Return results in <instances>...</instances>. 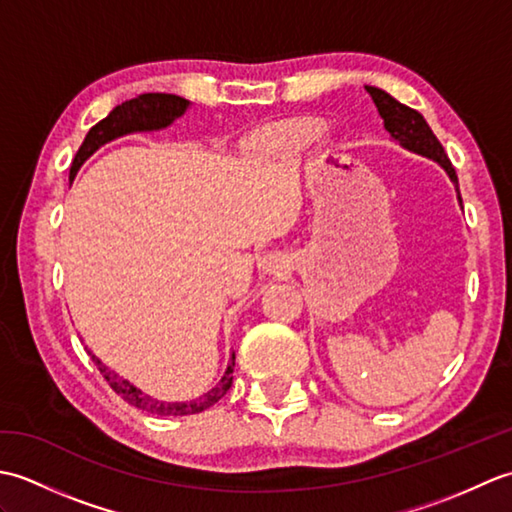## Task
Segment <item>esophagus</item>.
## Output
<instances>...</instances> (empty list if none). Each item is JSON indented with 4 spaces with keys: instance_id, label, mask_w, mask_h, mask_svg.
<instances>
[{
    "instance_id": "1",
    "label": "esophagus",
    "mask_w": 512,
    "mask_h": 512,
    "mask_svg": "<svg viewBox=\"0 0 512 512\" xmlns=\"http://www.w3.org/2000/svg\"><path fill=\"white\" fill-rule=\"evenodd\" d=\"M286 268H288V255L281 253V250H273V253H266L262 259H259V270L266 275H277Z\"/></svg>"
}]
</instances>
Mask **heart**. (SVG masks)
I'll list each match as a JSON object with an SVG mask.
<instances>
[{
  "mask_svg": "<svg viewBox=\"0 0 512 512\" xmlns=\"http://www.w3.org/2000/svg\"><path fill=\"white\" fill-rule=\"evenodd\" d=\"M317 136H319V127L317 125L303 123V125H297V127L290 129V132L286 134V143H288L290 149L299 151L303 147H308Z\"/></svg>",
  "mask_w": 512,
  "mask_h": 512,
  "instance_id": "1",
  "label": "heart"
}]
</instances>
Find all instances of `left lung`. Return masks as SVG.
Masks as SVG:
<instances>
[{"label":"left lung","instance_id":"left-lung-1","mask_svg":"<svg viewBox=\"0 0 512 512\" xmlns=\"http://www.w3.org/2000/svg\"><path fill=\"white\" fill-rule=\"evenodd\" d=\"M365 90L369 92V96H372L376 110L380 118H383L385 129L391 134V138H396L402 147L413 151V154L436 160L438 165L449 173L451 182L455 184V191H458V173H455L449 156L444 154V147L440 145L436 134L431 132V127L427 125V121H424L422 114L411 110L407 105H402L385 90L372 88V85H365ZM458 198H460V191H458Z\"/></svg>","mask_w":512,"mask_h":512}]
</instances>
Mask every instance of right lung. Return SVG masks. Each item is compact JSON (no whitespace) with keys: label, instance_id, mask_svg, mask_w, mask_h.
<instances>
[{"label":"right lung","instance_id":"obj_1","mask_svg":"<svg viewBox=\"0 0 512 512\" xmlns=\"http://www.w3.org/2000/svg\"><path fill=\"white\" fill-rule=\"evenodd\" d=\"M189 101L182 99V96L176 94H160V92H151V94H140L136 99H129L123 105H116L114 110L107 114L103 121L96 123L88 136H85L83 145L76 151V156L72 160L70 167V180L76 176V171L88 160L96 149L103 147L105 143H110L114 138H121L125 134H134V132H154V129L169 127L178 116L187 112ZM88 354L92 356L94 365L99 367V372L103 378L110 383V387L116 391L129 405H134L136 409H143L147 413H154V416H193V413H200L204 409H209L215 405L217 400L224 398V394L233 385V367H235V354L231 356V363H228L226 372L222 376L220 383H217L211 391H206L204 396L189 400V402H165V400H156L147 394H143L138 387H134L129 380L121 378L116 372H112L110 367H105L99 358H96L90 350Z\"/></svg>","mask_w":512,"mask_h":512}]
</instances>
